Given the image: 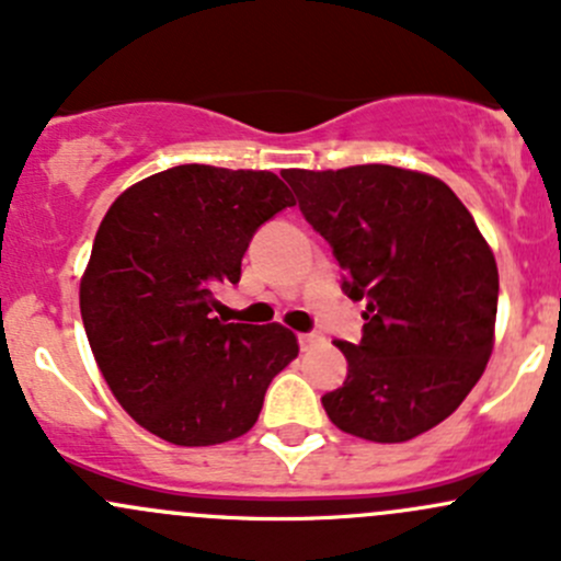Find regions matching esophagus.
I'll list each match as a JSON object with an SVG mask.
<instances>
[{"label":"esophagus","instance_id":"34e87169","mask_svg":"<svg viewBox=\"0 0 561 561\" xmlns=\"http://www.w3.org/2000/svg\"><path fill=\"white\" fill-rule=\"evenodd\" d=\"M317 342H320V336H317V333H301V336H298V344H301V350H309Z\"/></svg>","mask_w":561,"mask_h":561}]
</instances>
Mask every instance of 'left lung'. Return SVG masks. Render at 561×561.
Wrapping results in <instances>:
<instances>
[{
  "label": "left lung",
  "mask_w": 561,
  "mask_h": 561,
  "mask_svg": "<svg viewBox=\"0 0 561 561\" xmlns=\"http://www.w3.org/2000/svg\"><path fill=\"white\" fill-rule=\"evenodd\" d=\"M298 208L366 301L347 380L322 396L336 428L407 443L467 399L494 350L500 274L489 241L437 175L393 165L285 171Z\"/></svg>",
  "instance_id": "left-lung-1"
}]
</instances>
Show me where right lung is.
I'll return each mask as SVG.
<instances>
[{"label": "right lung", "instance_id": "add662e5", "mask_svg": "<svg viewBox=\"0 0 561 561\" xmlns=\"http://www.w3.org/2000/svg\"><path fill=\"white\" fill-rule=\"evenodd\" d=\"M287 206L296 197L276 173L179 165L107 208L81 317L107 388L146 432L203 448L254 426L298 339L279 322H222L214 293L241 279L254 230Z\"/></svg>", "mask_w": 561, "mask_h": 561}]
</instances>
